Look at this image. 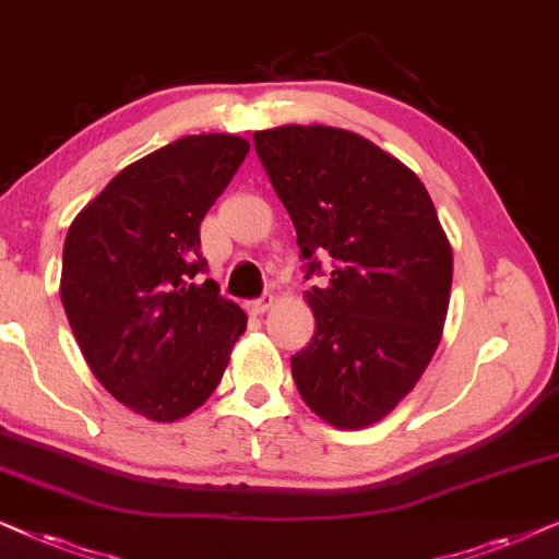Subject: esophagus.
Returning <instances> with one entry per match:
<instances>
[{
	"label": "esophagus",
	"mask_w": 559,
	"mask_h": 559,
	"mask_svg": "<svg viewBox=\"0 0 559 559\" xmlns=\"http://www.w3.org/2000/svg\"><path fill=\"white\" fill-rule=\"evenodd\" d=\"M273 307V296L271 294H265V296H260V299H255V301H250L248 304V311L252 317H260V314H265L267 309Z\"/></svg>",
	"instance_id": "1"
}]
</instances>
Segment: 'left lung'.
Instances as JSON below:
<instances>
[{
	"instance_id": "obj_1",
	"label": "left lung",
	"mask_w": 559,
	"mask_h": 559,
	"mask_svg": "<svg viewBox=\"0 0 559 559\" xmlns=\"http://www.w3.org/2000/svg\"><path fill=\"white\" fill-rule=\"evenodd\" d=\"M296 227L314 337L292 357L311 412L337 429L381 421L442 337L452 248L414 170L355 132L286 124L252 135ZM331 263L324 269L321 260Z\"/></svg>"
}]
</instances>
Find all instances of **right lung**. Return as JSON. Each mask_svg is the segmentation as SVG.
Listing matches in <instances>:
<instances>
[{"label":"right lung","instance_id":"add662e5","mask_svg":"<svg viewBox=\"0 0 559 559\" xmlns=\"http://www.w3.org/2000/svg\"><path fill=\"white\" fill-rule=\"evenodd\" d=\"M250 151L189 135L111 178L66 235L61 301L88 368L119 404L176 421L217 389L245 311L206 273L199 227Z\"/></svg>","mask_w":559,"mask_h":559}]
</instances>
